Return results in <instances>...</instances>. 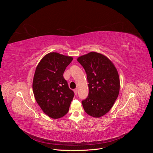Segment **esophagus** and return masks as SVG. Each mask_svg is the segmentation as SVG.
I'll return each mask as SVG.
<instances>
[{
  "label": "esophagus",
  "instance_id": "1",
  "mask_svg": "<svg viewBox=\"0 0 153 153\" xmlns=\"http://www.w3.org/2000/svg\"><path fill=\"white\" fill-rule=\"evenodd\" d=\"M74 92H75V95L77 94V93H78V90H77V89H75V90H74Z\"/></svg>",
  "mask_w": 153,
  "mask_h": 153
}]
</instances>
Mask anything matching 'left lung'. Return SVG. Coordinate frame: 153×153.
<instances>
[{
	"instance_id": "left-lung-1",
	"label": "left lung",
	"mask_w": 153,
	"mask_h": 153,
	"mask_svg": "<svg viewBox=\"0 0 153 153\" xmlns=\"http://www.w3.org/2000/svg\"><path fill=\"white\" fill-rule=\"evenodd\" d=\"M84 68L89 95L82 101L85 112L99 118L112 108L120 89L119 76L113 62L105 55L91 52L77 59Z\"/></svg>"
}]
</instances>
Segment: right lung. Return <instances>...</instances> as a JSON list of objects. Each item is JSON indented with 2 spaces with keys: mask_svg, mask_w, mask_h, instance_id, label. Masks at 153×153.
Here are the masks:
<instances>
[{
  "mask_svg": "<svg viewBox=\"0 0 153 153\" xmlns=\"http://www.w3.org/2000/svg\"><path fill=\"white\" fill-rule=\"evenodd\" d=\"M73 58L50 52L41 60L36 68L32 82L34 98L43 112L52 119L65 115L74 92L69 89L63 73Z\"/></svg>",
  "mask_w": 153,
  "mask_h": 153,
  "instance_id": "1",
  "label": "right lung"
}]
</instances>
